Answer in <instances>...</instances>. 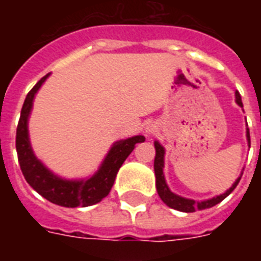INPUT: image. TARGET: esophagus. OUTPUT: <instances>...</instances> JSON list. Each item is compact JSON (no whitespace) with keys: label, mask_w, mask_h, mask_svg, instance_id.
<instances>
[{"label":"esophagus","mask_w":261,"mask_h":261,"mask_svg":"<svg viewBox=\"0 0 261 261\" xmlns=\"http://www.w3.org/2000/svg\"><path fill=\"white\" fill-rule=\"evenodd\" d=\"M155 131H157V128H155L154 124H147V126H146V133H147V134H149V135L154 134Z\"/></svg>","instance_id":"esophagus-1"}]
</instances>
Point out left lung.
Listing matches in <instances>:
<instances>
[{
    "label": "left lung",
    "instance_id": "left-lung-1",
    "mask_svg": "<svg viewBox=\"0 0 261 261\" xmlns=\"http://www.w3.org/2000/svg\"><path fill=\"white\" fill-rule=\"evenodd\" d=\"M236 101L240 107H243V101H241V96H240L239 92H236ZM247 138L248 143L251 145V137H249V128H247ZM155 146V159H154V173H155V187H157V192H159L160 198L163 200L167 206H169L171 208H174L177 211H182V213H194L196 210H204V208H210V207L218 204L219 202H222L223 199L226 198L227 195L231 194V191L234 190L237 184L241 180V176H240L233 186L229 188V190L225 192V194L219 195L217 198H213L210 200H204V202H195L192 199H186L178 196V195H174L173 192H171V190L168 188L167 182H165V178H164L163 168H164V147L160 145L159 142H154Z\"/></svg>",
    "mask_w": 261,
    "mask_h": 261
}]
</instances>
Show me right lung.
Listing matches in <instances>:
<instances>
[{"instance_id": "add662e5", "label": "right lung", "mask_w": 261, "mask_h": 261, "mask_svg": "<svg viewBox=\"0 0 261 261\" xmlns=\"http://www.w3.org/2000/svg\"><path fill=\"white\" fill-rule=\"evenodd\" d=\"M47 77L48 74L39 80L38 84L28 92L25 101L22 104L21 115L16 131V150H17L18 164L27 182L39 195H42L43 198H46L51 203L62 207L92 206L110 194L119 168L122 167L124 160L134 150L137 143L145 142V137L137 135L133 138L114 143L100 169L88 180L69 181L54 176L48 169L43 167V164L32 153V147L28 139V127H27L35 93L42 87Z\"/></svg>"}]
</instances>
